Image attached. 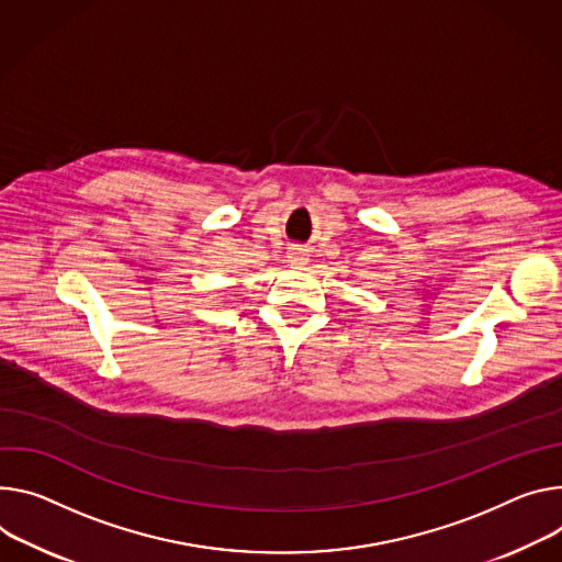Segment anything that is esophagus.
I'll list each match as a JSON object with an SVG mask.
<instances>
[{"mask_svg":"<svg viewBox=\"0 0 562 562\" xmlns=\"http://www.w3.org/2000/svg\"><path fill=\"white\" fill-rule=\"evenodd\" d=\"M304 260H307V255H304V250H302V248H291V252H289V262H293V265H302Z\"/></svg>","mask_w":562,"mask_h":562,"instance_id":"esophagus-1","label":"esophagus"}]
</instances>
